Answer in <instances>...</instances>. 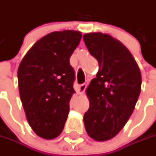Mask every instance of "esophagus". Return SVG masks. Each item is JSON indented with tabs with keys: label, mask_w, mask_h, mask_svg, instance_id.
Wrapping results in <instances>:
<instances>
[{
	"label": "esophagus",
	"mask_w": 156,
	"mask_h": 156,
	"mask_svg": "<svg viewBox=\"0 0 156 156\" xmlns=\"http://www.w3.org/2000/svg\"><path fill=\"white\" fill-rule=\"evenodd\" d=\"M86 88H87V85H86V83H82L81 85H79V87H78V93L81 94H84L85 92V90H86Z\"/></svg>",
	"instance_id": "esophagus-1"
}]
</instances>
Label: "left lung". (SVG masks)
Returning a JSON list of instances; mask_svg holds the SVG:
<instances>
[{
	"label": "left lung",
	"instance_id": "left-lung-1",
	"mask_svg": "<svg viewBox=\"0 0 156 156\" xmlns=\"http://www.w3.org/2000/svg\"><path fill=\"white\" fill-rule=\"evenodd\" d=\"M99 71L86 93L89 108L83 121L88 135L95 141L110 140L123 129L141 93V75L129 49L107 34L83 35Z\"/></svg>",
	"mask_w": 156,
	"mask_h": 156
}]
</instances>
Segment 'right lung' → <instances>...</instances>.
<instances>
[{"label": "right lung", "instance_id": "add662e5", "mask_svg": "<svg viewBox=\"0 0 156 156\" xmlns=\"http://www.w3.org/2000/svg\"><path fill=\"white\" fill-rule=\"evenodd\" d=\"M81 33L64 30L48 34L36 41L18 69L21 103L30 127L45 139L62 133L75 93V70L70 56Z\"/></svg>", "mask_w": 156, "mask_h": 156}]
</instances>
